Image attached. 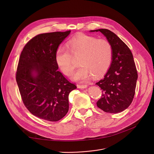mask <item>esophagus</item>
<instances>
[{"label":"esophagus","mask_w":154,"mask_h":154,"mask_svg":"<svg viewBox=\"0 0 154 154\" xmlns=\"http://www.w3.org/2000/svg\"><path fill=\"white\" fill-rule=\"evenodd\" d=\"M77 87L79 88H85L87 87V85H77Z\"/></svg>","instance_id":"esophagus-1"}]
</instances>
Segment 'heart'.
<instances>
[{"instance_id":"b5f03b06","label":"heart","mask_w":154,"mask_h":154,"mask_svg":"<svg viewBox=\"0 0 154 154\" xmlns=\"http://www.w3.org/2000/svg\"><path fill=\"white\" fill-rule=\"evenodd\" d=\"M78 57L80 66L72 73V78L78 82L89 80L92 75L98 77L109 69L112 59V48L108 40L81 34L70 40L67 46H59L55 52L57 65L65 75L74 69V58Z\"/></svg>"}]
</instances>
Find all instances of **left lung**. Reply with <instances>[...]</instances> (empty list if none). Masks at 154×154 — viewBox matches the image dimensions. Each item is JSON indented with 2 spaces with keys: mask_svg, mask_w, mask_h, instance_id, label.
<instances>
[{
  "mask_svg": "<svg viewBox=\"0 0 154 154\" xmlns=\"http://www.w3.org/2000/svg\"><path fill=\"white\" fill-rule=\"evenodd\" d=\"M90 32H100L112 48L110 66L104 77L96 83L102 90V95L97 106L107 113L122 112L133 100L138 78L132 54L128 46L112 31L101 29Z\"/></svg>",
  "mask_w": 154,
  "mask_h": 154,
  "instance_id": "left-lung-1",
  "label": "left lung"
}]
</instances>
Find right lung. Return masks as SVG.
Instances as JSON below:
<instances>
[{
    "instance_id": "right-lung-1",
    "label": "right lung",
    "mask_w": 154,
    "mask_h": 154,
    "mask_svg": "<svg viewBox=\"0 0 154 154\" xmlns=\"http://www.w3.org/2000/svg\"><path fill=\"white\" fill-rule=\"evenodd\" d=\"M70 33L55 32L35 36L24 46L16 72L22 101L34 116L56 122L69 110V95L77 88L62 73L55 59L59 45Z\"/></svg>"
}]
</instances>
